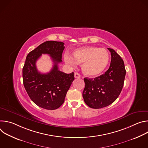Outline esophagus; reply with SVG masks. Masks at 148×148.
I'll use <instances>...</instances> for the list:
<instances>
[{
    "label": "esophagus",
    "mask_w": 148,
    "mask_h": 148,
    "mask_svg": "<svg viewBox=\"0 0 148 148\" xmlns=\"http://www.w3.org/2000/svg\"><path fill=\"white\" fill-rule=\"evenodd\" d=\"M74 77H75V78H79L81 77V75H80V74H79V73H74Z\"/></svg>",
    "instance_id": "34e87169"
}]
</instances>
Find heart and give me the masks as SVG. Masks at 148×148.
<instances>
[{
    "mask_svg": "<svg viewBox=\"0 0 148 148\" xmlns=\"http://www.w3.org/2000/svg\"><path fill=\"white\" fill-rule=\"evenodd\" d=\"M64 60L71 66L82 64V71L86 75L97 77L107 67L110 61L108 52L104 49L95 46H84L77 49L73 57L69 53L64 54Z\"/></svg>",
    "mask_w": 148,
    "mask_h": 148,
    "instance_id": "obj_1",
    "label": "heart"
}]
</instances>
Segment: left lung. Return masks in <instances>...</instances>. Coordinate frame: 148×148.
<instances>
[{
  "instance_id": "obj_1",
  "label": "left lung",
  "mask_w": 148,
  "mask_h": 148,
  "mask_svg": "<svg viewBox=\"0 0 148 148\" xmlns=\"http://www.w3.org/2000/svg\"><path fill=\"white\" fill-rule=\"evenodd\" d=\"M111 52L110 68L104 74L93 78H84L85 88L82 92L84 102L91 108L99 109L113 103L119 95L126 74L124 62L113 49Z\"/></svg>"
}]
</instances>
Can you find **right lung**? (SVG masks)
<instances>
[{
	"instance_id": "1",
	"label": "right lung",
	"mask_w": 148,
	"mask_h": 148,
	"mask_svg": "<svg viewBox=\"0 0 148 148\" xmlns=\"http://www.w3.org/2000/svg\"><path fill=\"white\" fill-rule=\"evenodd\" d=\"M64 43L47 41L30 51L26 57L23 68L24 87L32 101L37 106L49 110L58 108L64 103L66 95L74 79V73L66 74L58 70L62 62ZM42 53L49 54L54 62L51 71L41 74L35 63Z\"/></svg>"
}]
</instances>
